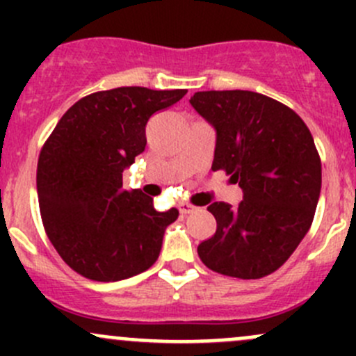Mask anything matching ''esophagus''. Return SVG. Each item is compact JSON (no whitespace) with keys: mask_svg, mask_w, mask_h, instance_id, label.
<instances>
[{"mask_svg":"<svg viewBox=\"0 0 356 356\" xmlns=\"http://www.w3.org/2000/svg\"><path fill=\"white\" fill-rule=\"evenodd\" d=\"M179 211H181V213H184V215H188V213H193V211H196V207L186 203V201H181V203H179Z\"/></svg>","mask_w":356,"mask_h":356,"instance_id":"obj_1","label":"esophagus"}]
</instances>
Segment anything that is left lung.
<instances>
[{
	"label": "left lung",
	"instance_id": "8db88e82",
	"mask_svg": "<svg viewBox=\"0 0 356 356\" xmlns=\"http://www.w3.org/2000/svg\"><path fill=\"white\" fill-rule=\"evenodd\" d=\"M215 129L211 168L239 184L238 207H208L217 231L198 246L218 274L260 279L277 270L307 236L322 186V165L305 122L253 91H200L189 99Z\"/></svg>",
	"mask_w": 356,
	"mask_h": 356
}]
</instances>
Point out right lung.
Returning a JSON list of instances; mask_svg holds the SVG:
<instances>
[{"label": "right lung", "mask_w": 356, "mask_h": 356, "mask_svg": "<svg viewBox=\"0 0 356 356\" xmlns=\"http://www.w3.org/2000/svg\"><path fill=\"white\" fill-rule=\"evenodd\" d=\"M186 89L117 88L65 111L38 161L42 224L70 268L92 281H122L156 261L179 210L158 211L152 196L125 191L122 174L146 148V124Z\"/></svg>", "instance_id": "obj_1"}]
</instances>
